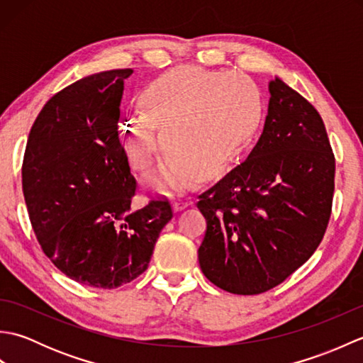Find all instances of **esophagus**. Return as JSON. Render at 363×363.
<instances>
[{"label":"esophagus","mask_w":363,"mask_h":363,"mask_svg":"<svg viewBox=\"0 0 363 363\" xmlns=\"http://www.w3.org/2000/svg\"><path fill=\"white\" fill-rule=\"evenodd\" d=\"M189 206H190V203L187 201V199H177V201L172 203V207H173L174 212H181V211L186 209V207H189Z\"/></svg>","instance_id":"34e87169"}]
</instances>
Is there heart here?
<instances>
[{
    "mask_svg": "<svg viewBox=\"0 0 363 363\" xmlns=\"http://www.w3.org/2000/svg\"><path fill=\"white\" fill-rule=\"evenodd\" d=\"M140 106L143 113L123 121V151L133 169L145 173L164 145L165 159L148 179L159 191L186 189L195 174L206 179L225 172L248 150L264 118L260 91L250 79L201 68L154 79Z\"/></svg>",
    "mask_w": 363,
    "mask_h": 363,
    "instance_id": "obj_1",
    "label": "heart"
}]
</instances>
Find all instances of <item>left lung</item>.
<instances>
[{"instance_id":"obj_1","label":"left lung","mask_w":363,"mask_h":363,"mask_svg":"<svg viewBox=\"0 0 363 363\" xmlns=\"http://www.w3.org/2000/svg\"><path fill=\"white\" fill-rule=\"evenodd\" d=\"M268 90L259 142L198 201L207 221L199 267L235 295L287 279L318 248L333 207L335 159L320 113L279 76Z\"/></svg>"}]
</instances>
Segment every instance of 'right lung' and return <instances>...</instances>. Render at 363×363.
Masks as SVG:
<instances>
[{"label":"right lung","instance_id":"add662e5","mask_svg":"<svg viewBox=\"0 0 363 363\" xmlns=\"http://www.w3.org/2000/svg\"><path fill=\"white\" fill-rule=\"evenodd\" d=\"M130 68L86 76L54 95L30 128L23 195L43 252L70 279L117 289L140 276L168 201L130 209L135 179L118 138Z\"/></svg>","mask_w":363,"mask_h":363}]
</instances>
